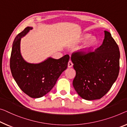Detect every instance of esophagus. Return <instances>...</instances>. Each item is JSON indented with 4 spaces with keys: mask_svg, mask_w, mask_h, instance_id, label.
Masks as SVG:
<instances>
[{
    "mask_svg": "<svg viewBox=\"0 0 127 127\" xmlns=\"http://www.w3.org/2000/svg\"><path fill=\"white\" fill-rule=\"evenodd\" d=\"M73 62H71V60H70V61H69V62H68V67H72V66H73Z\"/></svg>",
    "mask_w": 127,
    "mask_h": 127,
    "instance_id": "esophagus-1",
    "label": "esophagus"
}]
</instances>
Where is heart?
Segmentation results:
<instances>
[{
	"instance_id": "b5f03b06",
	"label": "heart",
	"mask_w": 127,
	"mask_h": 127,
	"mask_svg": "<svg viewBox=\"0 0 127 127\" xmlns=\"http://www.w3.org/2000/svg\"><path fill=\"white\" fill-rule=\"evenodd\" d=\"M89 35H86V36L83 37L82 38H81V41L85 40V38L89 37ZM96 38L94 37H92L90 38L88 41H87L86 42H85L84 45L81 48V53H88L90 50L91 49H92L94 46H95V45L96 44Z\"/></svg>"
}]
</instances>
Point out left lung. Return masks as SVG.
Here are the masks:
<instances>
[{"mask_svg": "<svg viewBox=\"0 0 127 127\" xmlns=\"http://www.w3.org/2000/svg\"><path fill=\"white\" fill-rule=\"evenodd\" d=\"M119 59V46L107 31L102 44L95 50L74 52L71 60L76 75L73 85L79 96L88 100L104 96L118 77Z\"/></svg>", "mask_w": 127, "mask_h": 127, "instance_id": "8db88e82", "label": "left lung"}]
</instances>
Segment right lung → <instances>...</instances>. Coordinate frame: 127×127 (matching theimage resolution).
I'll use <instances>...</instances> for the list:
<instances>
[{"label":"right lung","instance_id":"obj_1","mask_svg":"<svg viewBox=\"0 0 127 127\" xmlns=\"http://www.w3.org/2000/svg\"><path fill=\"white\" fill-rule=\"evenodd\" d=\"M32 29L27 27L15 37L9 65L12 75L20 89L29 96L38 98L46 95L54 86L67 68L70 57L66 54L58 60L49 58L38 64L25 62L20 54V40Z\"/></svg>","mask_w":127,"mask_h":127}]
</instances>
